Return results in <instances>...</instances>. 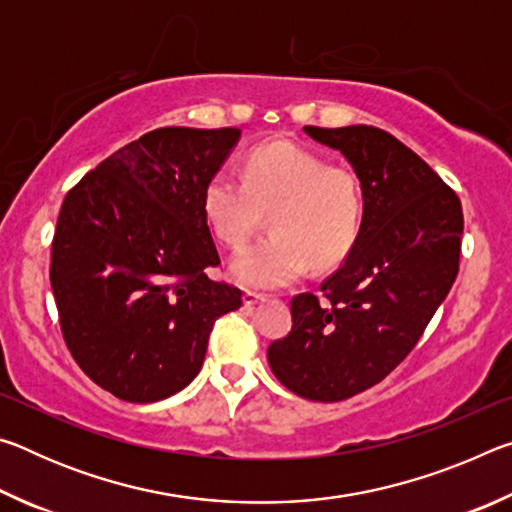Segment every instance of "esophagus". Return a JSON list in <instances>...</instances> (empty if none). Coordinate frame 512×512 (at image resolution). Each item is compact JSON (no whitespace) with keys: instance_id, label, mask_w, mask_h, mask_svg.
Listing matches in <instances>:
<instances>
[{"instance_id":"obj_1","label":"esophagus","mask_w":512,"mask_h":512,"mask_svg":"<svg viewBox=\"0 0 512 512\" xmlns=\"http://www.w3.org/2000/svg\"><path fill=\"white\" fill-rule=\"evenodd\" d=\"M241 300H244V305H246V307H253V305H259V302H264L266 298L262 296V293L244 291V296H241Z\"/></svg>"}]
</instances>
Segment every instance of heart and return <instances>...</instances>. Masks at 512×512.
<instances>
[{"label": "heart", "instance_id": "b5f03b06", "mask_svg": "<svg viewBox=\"0 0 512 512\" xmlns=\"http://www.w3.org/2000/svg\"><path fill=\"white\" fill-rule=\"evenodd\" d=\"M271 212V235L232 259L230 273L253 289L289 287L307 273L339 264L359 237L363 187L350 167L329 164L298 142L255 146L244 178L216 169L203 187V214L214 237L241 248Z\"/></svg>", "mask_w": 512, "mask_h": 512}]
</instances>
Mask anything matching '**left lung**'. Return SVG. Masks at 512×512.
Segmentation results:
<instances>
[{
  "mask_svg": "<svg viewBox=\"0 0 512 512\" xmlns=\"http://www.w3.org/2000/svg\"><path fill=\"white\" fill-rule=\"evenodd\" d=\"M305 133L341 151L363 187L359 237L323 300H291V332L268 345L273 375L305 400L341 402L406 359L458 273V196L409 146L375 126Z\"/></svg>",
  "mask_w": 512,
  "mask_h": 512,
  "instance_id": "1",
  "label": "left lung"
}]
</instances>
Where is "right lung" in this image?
Wrapping results in <instances>:
<instances>
[{"label":"right lung","instance_id":"add662e5","mask_svg":"<svg viewBox=\"0 0 512 512\" xmlns=\"http://www.w3.org/2000/svg\"><path fill=\"white\" fill-rule=\"evenodd\" d=\"M239 128H158L85 173L60 207L51 289L74 361L103 391L149 404L203 366L216 318L241 291L205 275L219 253L203 214L207 178Z\"/></svg>","mask_w":512,"mask_h":512}]
</instances>
